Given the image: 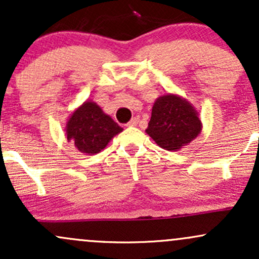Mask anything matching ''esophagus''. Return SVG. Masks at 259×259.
Listing matches in <instances>:
<instances>
[{
    "label": "esophagus",
    "mask_w": 259,
    "mask_h": 259,
    "mask_svg": "<svg viewBox=\"0 0 259 259\" xmlns=\"http://www.w3.org/2000/svg\"><path fill=\"white\" fill-rule=\"evenodd\" d=\"M138 123H139V117H134L133 119L127 123V126H136L138 125Z\"/></svg>",
    "instance_id": "obj_1"
}]
</instances>
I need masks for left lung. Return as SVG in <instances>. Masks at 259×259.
Here are the masks:
<instances>
[{
	"label": "left lung",
	"instance_id": "1",
	"mask_svg": "<svg viewBox=\"0 0 259 259\" xmlns=\"http://www.w3.org/2000/svg\"><path fill=\"white\" fill-rule=\"evenodd\" d=\"M202 123L196 109L177 95L156 100L146 133L159 147L178 151L189 145L201 133Z\"/></svg>",
	"mask_w": 259,
	"mask_h": 259
}]
</instances>
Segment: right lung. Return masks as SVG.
Returning a JSON list of instances; mask_svg holds the SVG:
<instances>
[{"instance_id":"obj_1","label":"right lung","mask_w":259,"mask_h":259,"mask_svg":"<svg viewBox=\"0 0 259 259\" xmlns=\"http://www.w3.org/2000/svg\"><path fill=\"white\" fill-rule=\"evenodd\" d=\"M120 132L123 127L92 101H86L75 109L65 126L68 141H73L80 152L86 154L101 152Z\"/></svg>"}]
</instances>
